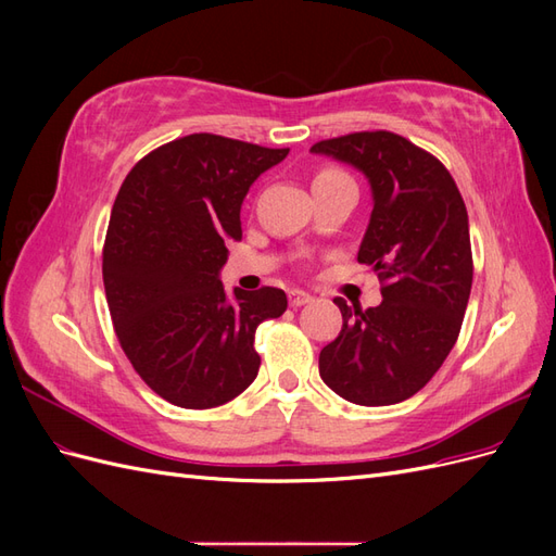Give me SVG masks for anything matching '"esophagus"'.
Wrapping results in <instances>:
<instances>
[{
    "mask_svg": "<svg viewBox=\"0 0 556 556\" xmlns=\"http://www.w3.org/2000/svg\"><path fill=\"white\" fill-rule=\"evenodd\" d=\"M313 296L308 294V292H304V290H292L290 292V306L292 308H299V306H304V304H308Z\"/></svg>",
    "mask_w": 556,
    "mask_h": 556,
    "instance_id": "obj_1",
    "label": "esophagus"
}]
</instances>
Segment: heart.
Returning <instances> with one entry per match:
<instances>
[{"mask_svg": "<svg viewBox=\"0 0 556 556\" xmlns=\"http://www.w3.org/2000/svg\"><path fill=\"white\" fill-rule=\"evenodd\" d=\"M339 178H348V176L343 172H339V169H323V172H317L313 185L315 182H327V180H339Z\"/></svg>", "mask_w": 556, "mask_h": 556, "instance_id": "1", "label": "heart"}]
</instances>
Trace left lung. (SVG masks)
<instances>
[{"instance_id":"8db88e82","label":"left lung","mask_w":556,"mask_h":556,"mask_svg":"<svg viewBox=\"0 0 556 556\" xmlns=\"http://www.w3.org/2000/svg\"><path fill=\"white\" fill-rule=\"evenodd\" d=\"M311 153L368 178L374 211L357 260L382 282L376 308L333 299L343 329L319 352V378L357 406H392L422 390L457 343L473 282L464 199L439 160L394 131L345 134Z\"/></svg>"}]
</instances>
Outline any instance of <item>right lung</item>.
Segmentation results:
<instances>
[{
	"instance_id": "add662e5",
	"label": "right lung",
	"mask_w": 556,
	"mask_h": 556,
	"mask_svg": "<svg viewBox=\"0 0 556 556\" xmlns=\"http://www.w3.org/2000/svg\"><path fill=\"white\" fill-rule=\"evenodd\" d=\"M290 148L190 134L134 164L111 211L104 290L115 336L141 380L174 406L204 410L257 378L255 331L280 317L278 288L227 292L220 268L241 241V204Z\"/></svg>"
}]
</instances>
